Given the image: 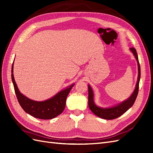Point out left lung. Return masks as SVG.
Masks as SVG:
<instances>
[{
  "label": "left lung",
  "instance_id": "8db88e82",
  "mask_svg": "<svg viewBox=\"0 0 153 153\" xmlns=\"http://www.w3.org/2000/svg\"><path fill=\"white\" fill-rule=\"evenodd\" d=\"M130 51L132 52V53L134 54L135 56L136 60L137 62L138 65V78L137 84H136L135 89L134 90V93H132V95L130 96V97L123 101L120 104H118V105L115 106L111 107V108H100V107L97 106L95 102H94L93 100V92L91 89V87L90 85H88V105L90 110L95 114L96 116L100 118L105 119V120H113L118 118L120 116H122L123 113H125L127 110L129 108H130L131 107L134 105L137 96L138 95L139 91V81H140V77H141V68H140V64L139 62L138 56L137 51H136L135 48L134 47L130 48Z\"/></svg>",
  "mask_w": 153,
  "mask_h": 153
}]
</instances>
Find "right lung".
Instances as JSON below:
<instances>
[{
    "instance_id": "right-lung-1",
    "label": "right lung",
    "mask_w": 153,
    "mask_h": 153,
    "mask_svg": "<svg viewBox=\"0 0 153 153\" xmlns=\"http://www.w3.org/2000/svg\"><path fill=\"white\" fill-rule=\"evenodd\" d=\"M13 67H14V62L12 66L11 76L15 93L19 104L25 112L35 118L42 120H49L55 118L64 111L66 106L67 96L74 87V84H72L69 87H67L66 89L62 90L50 99L41 102L35 101L28 99L19 92L13 74Z\"/></svg>"
}]
</instances>
